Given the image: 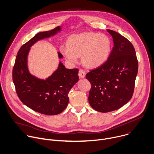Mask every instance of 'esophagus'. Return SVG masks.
Segmentation results:
<instances>
[{"instance_id": "1", "label": "esophagus", "mask_w": 154, "mask_h": 154, "mask_svg": "<svg viewBox=\"0 0 154 154\" xmlns=\"http://www.w3.org/2000/svg\"><path fill=\"white\" fill-rule=\"evenodd\" d=\"M78 75L79 78H84L85 76V72L83 69H79Z\"/></svg>"}]
</instances>
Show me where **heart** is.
<instances>
[{"instance_id": "b5f03b06", "label": "heart", "mask_w": 154, "mask_h": 154, "mask_svg": "<svg viewBox=\"0 0 154 154\" xmlns=\"http://www.w3.org/2000/svg\"><path fill=\"white\" fill-rule=\"evenodd\" d=\"M111 47V41L107 36L84 33L71 36L68 41V47H61L60 50L71 63H76L78 56L81 55L82 63L85 66L95 67L107 59Z\"/></svg>"}]
</instances>
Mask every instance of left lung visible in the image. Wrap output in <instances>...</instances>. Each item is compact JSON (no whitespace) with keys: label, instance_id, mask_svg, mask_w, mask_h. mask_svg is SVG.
I'll return each mask as SVG.
<instances>
[{"label":"left lung","instance_id":"8db88e82","mask_svg":"<svg viewBox=\"0 0 154 154\" xmlns=\"http://www.w3.org/2000/svg\"><path fill=\"white\" fill-rule=\"evenodd\" d=\"M107 31L114 44L110 55L106 62L85 76L91 84L89 104L103 113L117 110L132 98L138 69L132 43L113 30Z\"/></svg>","mask_w":154,"mask_h":154}]
</instances>
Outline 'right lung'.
Masks as SVG:
<instances>
[{
	"label": "right lung",
	"instance_id": "1",
	"mask_svg": "<svg viewBox=\"0 0 154 154\" xmlns=\"http://www.w3.org/2000/svg\"><path fill=\"white\" fill-rule=\"evenodd\" d=\"M58 26L54 29L40 32L19 49L13 69V81L17 95L27 107L47 115H57L67 107L68 94L79 80L78 69H68L61 63L54 73L45 80L31 75L27 67V56L30 47L36 42L53 36L60 31ZM59 58L63 56L58 52Z\"/></svg>",
	"mask_w": 154,
	"mask_h": 154
}]
</instances>
